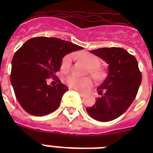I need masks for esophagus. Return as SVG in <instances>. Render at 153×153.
<instances>
[{"instance_id":"obj_1","label":"esophagus","mask_w":153,"mask_h":153,"mask_svg":"<svg viewBox=\"0 0 153 153\" xmlns=\"http://www.w3.org/2000/svg\"><path fill=\"white\" fill-rule=\"evenodd\" d=\"M76 92H77L78 93H79V96H80V97H84L85 96V94L83 93H82V92H79V91H77V90H76Z\"/></svg>"}]
</instances>
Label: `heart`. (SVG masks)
<instances>
[{
    "label": "heart",
    "mask_w": 153,
    "mask_h": 153,
    "mask_svg": "<svg viewBox=\"0 0 153 153\" xmlns=\"http://www.w3.org/2000/svg\"><path fill=\"white\" fill-rule=\"evenodd\" d=\"M79 58L90 68V74L96 79H101L103 77V71L98 68L100 64V62L97 56L91 53H84L80 54ZM72 54H68L65 56L61 63L62 69L65 70H68L70 67L71 62H72ZM65 83L71 89L76 90H84L91 86L93 83V80L90 77L79 78L75 75H70L65 78Z\"/></svg>",
    "instance_id": "b5f03b06"
}]
</instances>
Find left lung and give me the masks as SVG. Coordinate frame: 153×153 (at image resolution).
I'll return each mask as SVG.
<instances>
[{"mask_svg": "<svg viewBox=\"0 0 153 153\" xmlns=\"http://www.w3.org/2000/svg\"><path fill=\"white\" fill-rule=\"evenodd\" d=\"M109 64L108 75L100 86L93 106L86 112L93 119L108 122L123 114L135 100L142 81L138 62L133 55L120 47L90 51Z\"/></svg>", "mask_w": 153, "mask_h": 153, "instance_id": "8db88e82", "label": "left lung"}]
</instances>
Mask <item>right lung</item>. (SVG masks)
I'll return each mask as SVG.
<instances>
[{"instance_id": "1", "label": "right lung", "mask_w": 153, "mask_h": 153, "mask_svg": "<svg viewBox=\"0 0 153 153\" xmlns=\"http://www.w3.org/2000/svg\"><path fill=\"white\" fill-rule=\"evenodd\" d=\"M82 49L56 37H33L23 44L12 59L10 82L25 111L43 117L59 107L68 88L60 80L56 86L47 85V79L54 77L65 55Z\"/></svg>"}]
</instances>
